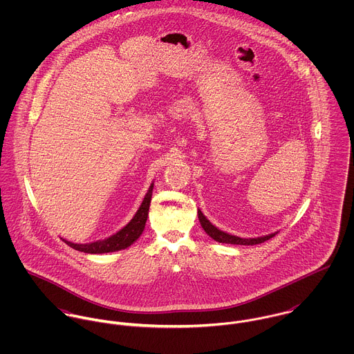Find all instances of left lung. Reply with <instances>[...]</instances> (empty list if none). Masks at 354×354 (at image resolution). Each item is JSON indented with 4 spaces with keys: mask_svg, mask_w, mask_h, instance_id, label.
Listing matches in <instances>:
<instances>
[{
    "mask_svg": "<svg viewBox=\"0 0 354 354\" xmlns=\"http://www.w3.org/2000/svg\"><path fill=\"white\" fill-rule=\"evenodd\" d=\"M198 215H199V221H201V225H202L204 232L211 237L214 239L215 241L218 243H222V244H234V245H256V244H261L270 239H272L275 236V233H271L268 236H263V237H256V239H241V237H237V236H232L229 233H225L222 230H219L218 227H215L204 215H203L202 211L198 209Z\"/></svg>",
    "mask_w": 354,
    "mask_h": 354,
    "instance_id": "left-lung-1",
    "label": "left lung"
}]
</instances>
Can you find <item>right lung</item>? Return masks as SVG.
<instances>
[{
	"mask_svg": "<svg viewBox=\"0 0 354 354\" xmlns=\"http://www.w3.org/2000/svg\"><path fill=\"white\" fill-rule=\"evenodd\" d=\"M152 188H153V183L150 185V188H149L143 202L140 204L138 212L135 214V216L131 219V222L127 226H124L115 234H113L104 240H98V241L88 243V244H75V243L66 241L64 239H62V241L65 244H68L71 248L84 253L115 252V251H121V250L131 247L142 236V233L145 230L146 221L149 216V208H150V203H151Z\"/></svg>",
	"mask_w": 354,
	"mask_h": 354,
	"instance_id": "obj_1",
	"label": "right lung"
}]
</instances>
